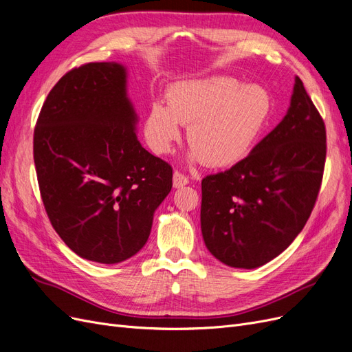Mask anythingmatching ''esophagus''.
<instances>
[{
    "label": "esophagus",
    "instance_id": "34e87169",
    "mask_svg": "<svg viewBox=\"0 0 352 352\" xmlns=\"http://www.w3.org/2000/svg\"><path fill=\"white\" fill-rule=\"evenodd\" d=\"M188 184H189V179L185 175L177 172V170H175V173H173V186L175 188H182V186H185Z\"/></svg>",
    "mask_w": 352,
    "mask_h": 352
}]
</instances>
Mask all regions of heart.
<instances>
[{"label": "heart", "instance_id": "obj_1", "mask_svg": "<svg viewBox=\"0 0 352 352\" xmlns=\"http://www.w3.org/2000/svg\"><path fill=\"white\" fill-rule=\"evenodd\" d=\"M269 113V94L257 85L242 87L229 76L180 82L167 94V105H151L145 140L155 154H167L185 124L192 160L228 167L250 153Z\"/></svg>", "mask_w": 352, "mask_h": 352}]
</instances>
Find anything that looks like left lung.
<instances>
[{
  "mask_svg": "<svg viewBox=\"0 0 352 352\" xmlns=\"http://www.w3.org/2000/svg\"><path fill=\"white\" fill-rule=\"evenodd\" d=\"M324 162V122L296 76L283 120L235 166L202 179L201 230L208 251L236 269L278 257L311 214Z\"/></svg>",
  "mask_w": 352,
  "mask_h": 352,
  "instance_id": "8db88e82",
  "label": "left lung"
}]
</instances>
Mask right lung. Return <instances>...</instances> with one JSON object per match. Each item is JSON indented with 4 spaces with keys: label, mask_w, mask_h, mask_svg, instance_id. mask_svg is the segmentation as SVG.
<instances>
[{
    "label": "right lung",
    "mask_w": 352,
    "mask_h": 352,
    "mask_svg": "<svg viewBox=\"0 0 352 352\" xmlns=\"http://www.w3.org/2000/svg\"><path fill=\"white\" fill-rule=\"evenodd\" d=\"M120 63L72 69L48 94L34 132L42 202L58 236L101 264L131 258L150 236L173 170L138 141Z\"/></svg>",
    "instance_id": "obj_1"
}]
</instances>
